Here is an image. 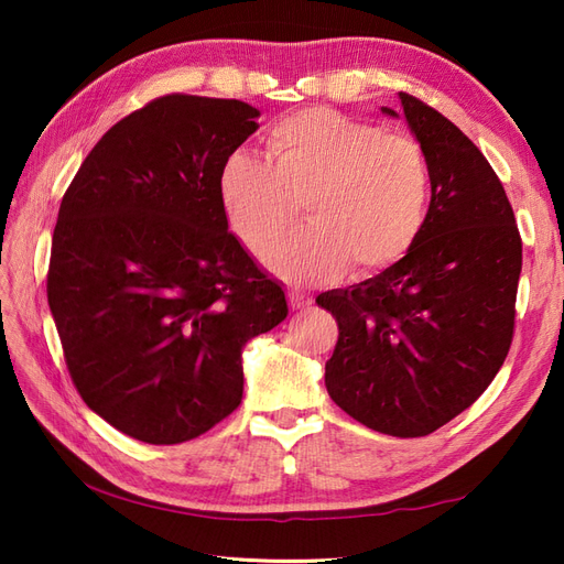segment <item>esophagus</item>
I'll return each mask as SVG.
<instances>
[{
    "mask_svg": "<svg viewBox=\"0 0 564 564\" xmlns=\"http://www.w3.org/2000/svg\"><path fill=\"white\" fill-rule=\"evenodd\" d=\"M286 299H289V305H292V311H303V308H308V305L313 303L308 296L296 292V289H289Z\"/></svg>",
    "mask_w": 564,
    "mask_h": 564,
    "instance_id": "obj_1",
    "label": "esophagus"
}]
</instances>
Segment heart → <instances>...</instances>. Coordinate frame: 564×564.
Wrapping results in <instances>:
<instances>
[{
	"mask_svg": "<svg viewBox=\"0 0 564 564\" xmlns=\"http://www.w3.org/2000/svg\"><path fill=\"white\" fill-rule=\"evenodd\" d=\"M431 166L402 133L327 108L284 117L265 135V162L232 152L220 164L218 199L228 230L263 259L291 227L297 202L310 224L268 254L275 275L322 282L348 265L357 275L398 263L431 207Z\"/></svg>",
	"mask_w": 564,
	"mask_h": 564,
	"instance_id": "obj_1",
	"label": "heart"
}]
</instances>
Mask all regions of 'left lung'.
<instances>
[{
    "instance_id": "1",
    "label": "left lung",
    "mask_w": 564,
    "mask_h": 564,
    "mask_svg": "<svg viewBox=\"0 0 564 564\" xmlns=\"http://www.w3.org/2000/svg\"><path fill=\"white\" fill-rule=\"evenodd\" d=\"M431 166L414 247L377 278L317 296L338 322L329 398L392 437H423L482 395L516 329L522 240L503 185L445 115L400 94ZM398 117L395 110L383 108Z\"/></svg>"
}]
</instances>
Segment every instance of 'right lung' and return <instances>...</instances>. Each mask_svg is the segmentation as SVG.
Wrapping results in <instances>:
<instances>
[{
	"instance_id": "1",
	"label": "right lung",
	"mask_w": 564,
	"mask_h": 564,
	"mask_svg": "<svg viewBox=\"0 0 564 564\" xmlns=\"http://www.w3.org/2000/svg\"><path fill=\"white\" fill-rule=\"evenodd\" d=\"M235 98L169 94L104 133L67 187L46 275L82 400L148 445L199 437L242 402V348L286 317L228 232L218 172L259 129Z\"/></svg>"
}]
</instances>
